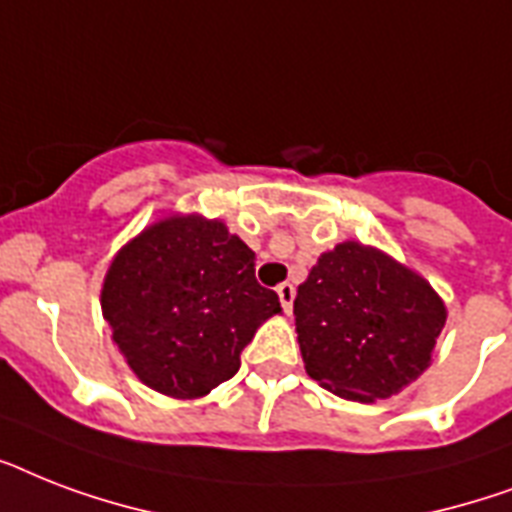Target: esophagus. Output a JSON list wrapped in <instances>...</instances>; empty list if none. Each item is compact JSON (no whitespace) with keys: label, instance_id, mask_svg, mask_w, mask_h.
I'll return each mask as SVG.
<instances>
[{"label":"esophagus","instance_id":"34e87169","mask_svg":"<svg viewBox=\"0 0 512 512\" xmlns=\"http://www.w3.org/2000/svg\"><path fill=\"white\" fill-rule=\"evenodd\" d=\"M276 295H279V300H281V308H284V311H287V313L292 311V303H295V287L284 281V284H281V287L276 289Z\"/></svg>","mask_w":512,"mask_h":512}]
</instances>
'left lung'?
<instances>
[{"instance_id":"left-lung-1","label":"left lung","mask_w":512,"mask_h":512,"mask_svg":"<svg viewBox=\"0 0 512 512\" xmlns=\"http://www.w3.org/2000/svg\"><path fill=\"white\" fill-rule=\"evenodd\" d=\"M295 324L308 377L348 401H374L428 369L446 308L417 273L345 241L297 287Z\"/></svg>"}]
</instances>
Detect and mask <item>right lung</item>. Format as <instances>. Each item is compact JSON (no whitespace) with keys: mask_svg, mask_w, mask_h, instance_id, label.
Returning <instances> with one entry per match:
<instances>
[{"mask_svg":"<svg viewBox=\"0 0 512 512\" xmlns=\"http://www.w3.org/2000/svg\"><path fill=\"white\" fill-rule=\"evenodd\" d=\"M114 342L148 388L199 398L231 380L279 295L255 279V252L217 220L167 217L114 257L103 284Z\"/></svg>","mask_w":512,"mask_h":512,"instance_id":"1","label":"right lung"}]
</instances>
